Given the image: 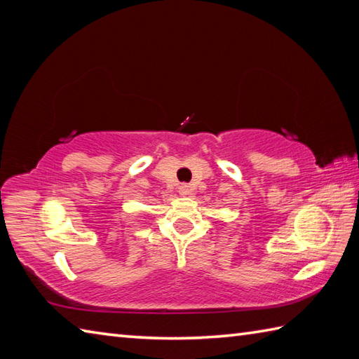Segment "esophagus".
<instances>
[{"label":"esophagus","instance_id":"esophagus-1","mask_svg":"<svg viewBox=\"0 0 359 359\" xmlns=\"http://www.w3.org/2000/svg\"><path fill=\"white\" fill-rule=\"evenodd\" d=\"M179 193H180L182 196H187V194H189V187H188L187 184H182V185L179 187Z\"/></svg>","mask_w":359,"mask_h":359}]
</instances>
